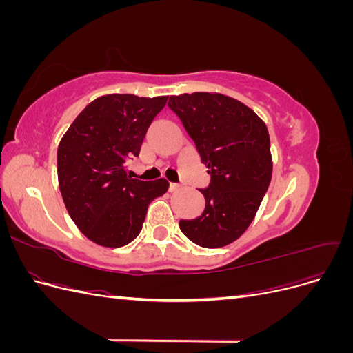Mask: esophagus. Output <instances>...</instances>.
I'll return each mask as SVG.
<instances>
[{"instance_id": "1", "label": "esophagus", "mask_w": 353, "mask_h": 353, "mask_svg": "<svg viewBox=\"0 0 353 353\" xmlns=\"http://www.w3.org/2000/svg\"><path fill=\"white\" fill-rule=\"evenodd\" d=\"M179 188H181V185L176 184V183H170L169 184V191H178Z\"/></svg>"}]
</instances>
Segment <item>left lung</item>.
I'll list each match as a JSON object with an SVG mask.
<instances>
[{"instance_id": "obj_1", "label": "left lung", "mask_w": 353, "mask_h": 353, "mask_svg": "<svg viewBox=\"0 0 353 353\" xmlns=\"http://www.w3.org/2000/svg\"><path fill=\"white\" fill-rule=\"evenodd\" d=\"M194 141L210 183L200 190L205 210L179 221L184 236L208 249L236 241L249 228L272 176L266 125L241 101L223 94L170 95L168 101Z\"/></svg>"}]
</instances>
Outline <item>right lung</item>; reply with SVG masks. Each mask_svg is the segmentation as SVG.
<instances>
[{
  "label": "right lung",
  "mask_w": 353,
  "mask_h": 353,
  "mask_svg": "<svg viewBox=\"0 0 353 353\" xmlns=\"http://www.w3.org/2000/svg\"><path fill=\"white\" fill-rule=\"evenodd\" d=\"M166 101V95H103L78 114L60 140V193L72 221L91 241L114 249L131 243L150 201L168 191L165 178L137 179L125 166L140 154L148 126Z\"/></svg>",
  "instance_id": "right-lung-1"
}]
</instances>
